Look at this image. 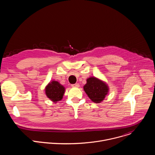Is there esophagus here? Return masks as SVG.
Here are the masks:
<instances>
[{
	"instance_id": "obj_1",
	"label": "esophagus",
	"mask_w": 155,
	"mask_h": 155,
	"mask_svg": "<svg viewBox=\"0 0 155 155\" xmlns=\"http://www.w3.org/2000/svg\"><path fill=\"white\" fill-rule=\"evenodd\" d=\"M79 86H80V84L78 83H75V84H72V86H73V87H79Z\"/></svg>"
}]
</instances>
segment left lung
Masks as SVG:
<instances>
[{"mask_svg":"<svg viewBox=\"0 0 155 155\" xmlns=\"http://www.w3.org/2000/svg\"><path fill=\"white\" fill-rule=\"evenodd\" d=\"M86 81L87 83L83 88L88 97L96 103L102 101L108 91L107 84L95 77H90Z\"/></svg>","mask_w":155,"mask_h":155,"instance_id":"obj_1","label":"left lung"}]
</instances>
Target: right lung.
<instances>
[{
  "label": "right lung",
  "mask_w": 155,
  "mask_h": 155,
  "mask_svg": "<svg viewBox=\"0 0 155 155\" xmlns=\"http://www.w3.org/2000/svg\"><path fill=\"white\" fill-rule=\"evenodd\" d=\"M64 91V86L56 81L50 83L45 89V93L47 97L54 102L62 99Z\"/></svg>",
  "instance_id": "obj_1"
}]
</instances>
